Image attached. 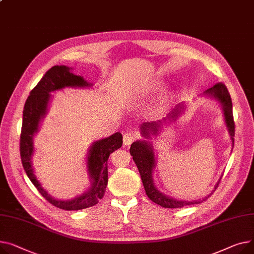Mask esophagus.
<instances>
[{
  "label": "esophagus",
  "mask_w": 254,
  "mask_h": 254,
  "mask_svg": "<svg viewBox=\"0 0 254 254\" xmlns=\"http://www.w3.org/2000/svg\"><path fill=\"white\" fill-rule=\"evenodd\" d=\"M136 139V137H134V134L133 133H131V132H129V131H127V132H125L124 133V145L125 146H128V145H130L132 142H133V140Z\"/></svg>",
  "instance_id": "obj_1"
}]
</instances>
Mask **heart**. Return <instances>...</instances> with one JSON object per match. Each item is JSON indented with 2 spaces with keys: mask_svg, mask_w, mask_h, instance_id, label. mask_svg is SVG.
Segmentation results:
<instances>
[{
  "mask_svg": "<svg viewBox=\"0 0 254 254\" xmlns=\"http://www.w3.org/2000/svg\"><path fill=\"white\" fill-rule=\"evenodd\" d=\"M162 87V83L161 82H156L153 87H152V90H157V89H159V88H161ZM161 109V107H159V108H157V111H159Z\"/></svg>",
  "mask_w": 254,
  "mask_h": 254,
  "instance_id": "b5f03b06",
  "label": "heart"
}]
</instances>
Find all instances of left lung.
I'll return each instance as SVG.
<instances>
[{
  "instance_id": "8db88e82",
  "label": "left lung",
  "mask_w": 254,
  "mask_h": 254,
  "mask_svg": "<svg viewBox=\"0 0 254 254\" xmlns=\"http://www.w3.org/2000/svg\"><path fill=\"white\" fill-rule=\"evenodd\" d=\"M205 97L213 98L217 102L221 104L223 113H224V120L226 127L228 128L230 138L232 141V145L234 146V137H235V124H234V117H233V106H232V100L231 96L229 94V91L224 83L218 82L214 86L202 94ZM186 108V105L184 103L178 104L165 118L159 122H153V123H145L141 126V134L145 139H152V136L156 137L159 134L161 127H163V124H170L172 122H176L177 118L184 112ZM129 153L132 156V159L136 163L142 182L143 186L145 188L146 194L149 197L151 201H153L154 203L165 207V208H181L186 205H191V204H197L201 203L204 200H206L209 195L203 197L199 200H179L176 198H173L171 196H167L163 194L161 191L157 189L155 186V183L153 181V170L156 165V158H155V152L153 145L151 142L147 140L142 141H136L130 145L129 148ZM221 181L219 179L217 183L214 186V189L218 186V182ZM214 191V190H212Z\"/></svg>"
}]
</instances>
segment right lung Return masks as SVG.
<instances>
[{
  "label": "right lung",
  "instance_id": "obj_1",
  "mask_svg": "<svg viewBox=\"0 0 254 254\" xmlns=\"http://www.w3.org/2000/svg\"><path fill=\"white\" fill-rule=\"evenodd\" d=\"M71 67L56 65L49 69L26 99L20 134V156L24 171L35 187L51 204L64 210H79L96 205L102 199L108 183L107 160L113 151L123 145V134L118 131L111 136L95 141L87 155V172L91 182L88 190L69 200H60L51 196L39 182L32 167L35 152L33 138L39 131L40 124L48 112L51 93L64 88H89L93 84L82 76L71 72Z\"/></svg>",
  "mask_w": 254,
  "mask_h": 254
}]
</instances>
